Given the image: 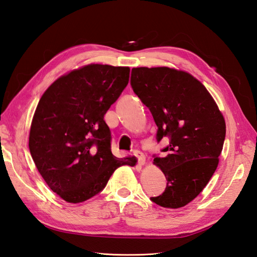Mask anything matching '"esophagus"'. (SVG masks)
<instances>
[{
    "mask_svg": "<svg viewBox=\"0 0 257 257\" xmlns=\"http://www.w3.org/2000/svg\"><path fill=\"white\" fill-rule=\"evenodd\" d=\"M134 154H135V157L138 159L139 165L144 166V165L146 164V157H145V154H144L143 152H141V151H135Z\"/></svg>",
    "mask_w": 257,
    "mask_h": 257,
    "instance_id": "obj_1",
    "label": "esophagus"
}]
</instances>
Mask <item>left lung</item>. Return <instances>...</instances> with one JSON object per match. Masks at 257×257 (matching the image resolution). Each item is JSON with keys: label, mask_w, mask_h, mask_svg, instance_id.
<instances>
[{"label": "left lung", "mask_w": 257, "mask_h": 257, "mask_svg": "<svg viewBox=\"0 0 257 257\" xmlns=\"http://www.w3.org/2000/svg\"><path fill=\"white\" fill-rule=\"evenodd\" d=\"M131 84L158 125L157 139L169 137L153 164L165 175L157 205L178 209L196 198L219 164L226 125L205 85L188 72L166 66L134 67Z\"/></svg>", "instance_id": "1"}]
</instances>
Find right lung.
<instances>
[{"instance_id":"obj_1","label":"right lung","mask_w":257,"mask_h":257,"mask_svg":"<svg viewBox=\"0 0 257 257\" xmlns=\"http://www.w3.org/2000/svg\"><path fill=\"white\" fill-rule=\"evenodd\" d=\"M130 67L89 64L59 77L44 92L31 123L36 168L62 199L78 204L102 191L114 170L136 158L111 153L104 115L130 78Z\"/></svg>"}]
</instances>
